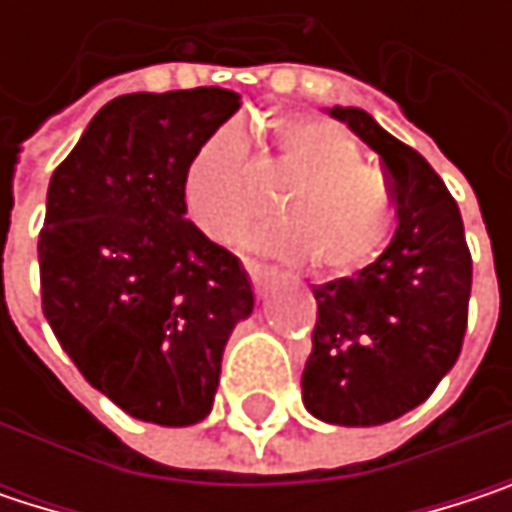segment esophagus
Segmentation results:
<instances>
[{
    "label": "esophagus",
    "instance_id": "obj_1",
    "mask_svg": "<svg viewBox=\"0 0 512 512\" xmlns=\"http://www.w3.org/2000/svg\"><path fill=\"white\" fill-rule=\"evenodd\" d=\"M246 272H249V278H252V284H255V290L263 296V290H266V284H269V278H272V269H266V266H260V263H249L246 260Z\"/></svg>",
    "mask_w": 512,
    "mask_h": 512
}]
</instances>
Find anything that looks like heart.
Instances as JSON below:
<instances>
[{
    "mask_svg": "<svg viewBox=\"0 0 512 512\" xmlns=\"http://www.w3.org/2000/svg\"><path fill=\"white\" fill-rule=\"evenodd\" d=\"M275 159L296 177L281 201V219L249 234L255 255L287 263L317 260L326 272H353L379 255L391 234L394 204L379 171L361 162L358 142L323 118H281L272 124ZM183 207L216 243H234L255 219L249 154L234 127L213 133L183 171Z\"/></svg>",
    "mask_w": 512,
    "mask_h": 512,
    "instance_id": "heart-1",
    "label": "heart"
}]
</instances>
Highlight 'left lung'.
Wrapping results in <instances>:
<instances>
[{
	"label": "left lung",
	"mask_w": 512,
	"mask_h": 512,
	"mask_svg": "<svg viewBox=\"0 0 512 512\" xmlns=\"http://www.w3.org/2000/svg\"><path fill=\"white\" fill-rule=\"evenodd\" d=\"M379 154L397 204L385 252L356 275L314 284L305 409L335 427H379L421 406L457 364L471 255L457 201L430 162L356 106L326 109Z\"/></svg>",
	"instance_id": "8db88e82"
}]
</instances>
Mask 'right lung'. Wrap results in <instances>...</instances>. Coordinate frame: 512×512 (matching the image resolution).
<instances>
[{
    "mask_svg": "<svg viewBox=\"0 0 512 512\" xmlns=\"http://www.w3.org/2000/svg\"><path fill=\"white\" fill-rule=\"evenodd\" d=\"M237 109L228 88L115 97L47 189L44 317L100 394L159 427L210 415L225 344L255 311L243 263L183 207L189 159Z\"/></svg>",
    "mask_w": 512,
    "mask_h": 512,
    "instance_id": "obj_1",
    "label": "right lung"
}]
</instances>
